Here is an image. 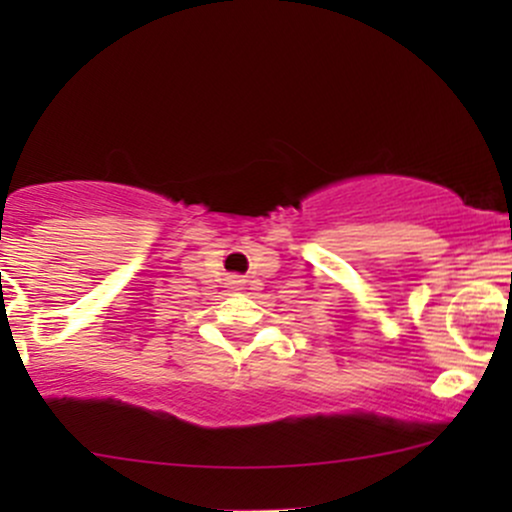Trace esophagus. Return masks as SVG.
<instances>
[{
    "label": "esophagus",
    "mask_w": 512,
    "mask_h": 512,
    "mask_svg": "<svg viewBox=\"0 0 512 512\" xmlns=\"http://www.w3.org/2000/svg\"><path fill=\"white\" fill-rule=\"evenodd\" d=\"M245 284V279L240 274H231L228 276V286H231V289H240V286Z\"/></svg>",
    "instance_id": "34e87169"
}]
</instances>
